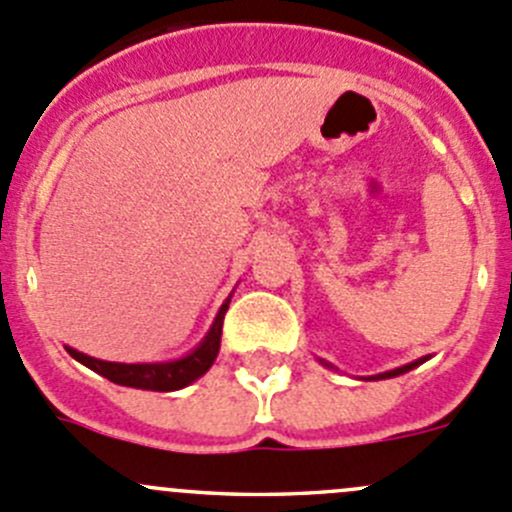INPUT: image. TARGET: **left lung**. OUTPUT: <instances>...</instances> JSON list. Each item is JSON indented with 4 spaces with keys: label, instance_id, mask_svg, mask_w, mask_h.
Returning a JSON list of instances; mask_svg holds the SVG:
<instances>
[{
    "label": "left lung",
    "instance_id": "1",
    "mask_svg": "<svg viewBox=\"0 0 512 512\" xmlns=\"http://www.w3.org/2000/svg\"><path fill=\"white\" fill-rule=\"evenodd\" d=\"M420 362H425V357H420V360H415V362H410V365H403V367H395V370H390V372H380V375H375V377H370V380H385V377H398V375H403V372H408V370H413V367H418ZM322 365H327L325 360H322ZM330 367V365H327Z\"/></svg>",
    "mask_w": 512,
    "mask_h": 512
}]
</instances>
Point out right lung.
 Wrapping results in <instances>:
<instances>
[{
  "mask_svg": "<svg viewBox=\"0 0 512 512\" xmlns=\"http://www.w3.org/2000/svg\"><path fill=\"white\" fill-rule=\"evenodd\" d=\"M232 297V295H230ZM230 297L222 302L220 312H217L215 322H212L210 332L205 335V340L190 352V355L180 357V360L172 362H135V365H127V362H107L97 360V357H89L84 352L67 347L69 355L77 362L87 365L89 370L99 372L107 380L117 382V385H127V388L137 390H155V393H172V390L187 388L190 382H195L197 377L205 375L207 370L215 362L217 352H220V337H222V320H225V312L230 307Z\"/></svg>",
  "mask_w": 512,
  "mask_h": 512,
  "instance_id": "obj_1",
  "label": "right lung"
}]
</instances>
